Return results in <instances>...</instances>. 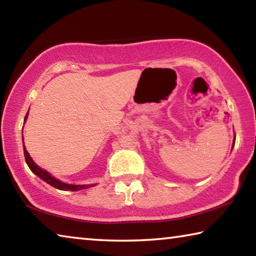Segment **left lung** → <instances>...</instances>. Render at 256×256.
I'll list each match as a JSON object with an SVG mask.
<instances>
[{"mask_svg": "<svg viewBox=\"0 0 256 256\" xmlns=\"http://www.w3.org/2000/svg\"><path fill=\"white\" fill-rule=\"evenodd\" d=\"M234 144H235V141H234Z\"/></svg>", "mask_w": 256, "mask_h": 256, "instance_id": "obj_1", "label": "left lung"}]
</instances>
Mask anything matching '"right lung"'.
Wrapping results in <instances>:
<instances>
[{"label": "right lung", "instance_id": "add662e5", "mask_svg": "<svg viewBox=\"0 0 256 256\" xmlns=\"http://www.w3.org/2000/svg\"><path fill=\"white\" fill-rule=\"evenodd\" d=\"M27 116H28V112L27 115H26L24 118V120H27ZM24 159H26V162H27L28 167L30 168V170H32L34 174H36L40 178H42V180H45L46 183H48L50 185L53 186V188H58V190H86L88 188H92L90 185H72V184H66V183H63V182H60L58 180L54 178L53 176L50 175L48 172H47L46 170H42L40 167H38L36 164L34 162V160L32 159V157H30L28 151L26 150L24 146Z\"/></svg>", "mask_w": 256, "mask_h": 256}]
</instances>
